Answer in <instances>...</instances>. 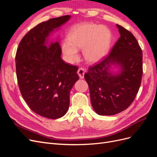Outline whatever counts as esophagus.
Returning a JSON list of instances; mask_svg holds the SVG:
<instances>
[{
	"label": "esophagus",
	"instance_id": "34e87169",
	"mask_svg": "<svg viewBox=\"0 0 157 157\" xmlns=\"http://www.w3.org/2000/svg\"><path fill=\"white\" fill-rule=\"evenodd\" d=\"M77 73H78V76H79V77H80V78H84V73H85V70H84V69H83V68H82V67L79 68V69H78V71H77Z\"/></svg>",
	"mask_w": 157,
	"mask_h": 157
}]
</instances>
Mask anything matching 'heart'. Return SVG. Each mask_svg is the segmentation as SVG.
<instances>
[{
    "mask_svg": "<svg viewBox=\"0 0 157 157\" xmlns=\"http://www.w3.org/2000/svg\"><path fill=\"white\" fill-rule=\"evenodd\" d=\"M111 42V34L107 27L84 23L71 31L68 41H64L61 48L66 59L70 63L78 58L77 50L82 49L85 59L90 63H96L107 55Z\"/></svg>",
    "mask_w": 157,
    "mask_h": 157,
    "instance_id": "b5f03b06",
    "label": "heart"
}]
</instances>
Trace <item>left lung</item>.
Wrapping results in <instances>:
<instances>
[{
    "instance_id": "1",
    "label": "left lung",
    "mask_w": 157,
    "mask_h": 157,
    "mask_svg": "<svg viewBox=\"0 0 157 157\" xmlns=\"http://www.w3.org/2000/svg\"><path fill=\"white\" fill-rule=\"evenodd\" d=\"M121 36L109 55L88 68L84 74L94 111L99 115H113L129 107L136 98L143 75V54L132 33L117 25ZM118 64L121 73L113 75L111 64Z\"/></svg>"
}]
</instances>
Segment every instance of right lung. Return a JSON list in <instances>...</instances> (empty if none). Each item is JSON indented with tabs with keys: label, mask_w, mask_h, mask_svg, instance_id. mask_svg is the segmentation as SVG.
I'll return each instance as SVG.
<instances>
[{
	"label": "right lung",
	"mask_w": 157,
	"mask_h": 157,
	"mask_svg": "<svg viewBox=\"0 0 157 157\" xmlns=\"http://www.w3.org/2000/svg\"><path fill=\"white\" fill-rule=\"evenodd\" d=\"M70 18H52L33 27L22 38L16 54L17 83L23 99L33 111L56 119L69 107L70 90L79 79L77 66L61 59L58 42L48 47L46 38L56 28Z\"/></svg>",
	"instance_id": "add662e5"
}]
</instances>
